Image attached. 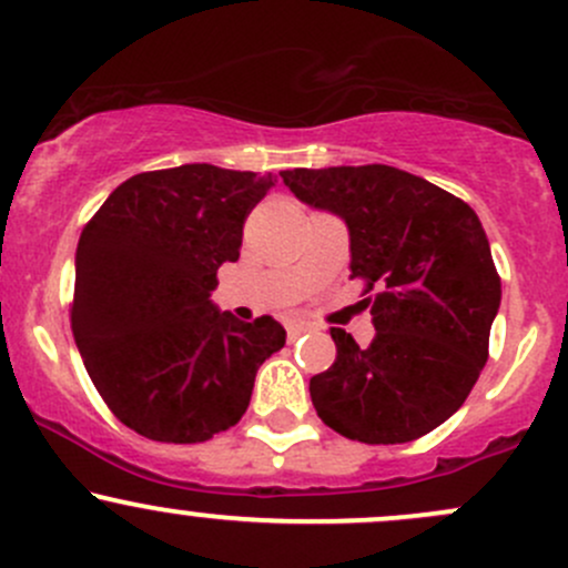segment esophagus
<instances>
[{"instance_id": "esophagus-1", "label": "esophagus", "mask_w": 568, "mask_h": 568, "mask_svg": "<svg viewBox=\"0 0 568 568\" xmlns=\"http://www.w3.org/2000/svg\"><path fill=\"white\" fill-rule=\"evenodd\" d=\"M308 331V325L306 322H301V320H292V322H286V335H290V341H295L297 335H303Z\"/></svg>"}]
</instances>
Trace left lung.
I'll return each instance as SVG.
<instances>
[{"label":"left lung","instance_id":"1","mask_svg":"<svg viewBox=\"0 0 568 568\" xmlns=\"http://www.w3.org/2000/svg\"><path fill=\"white\" fill-rule=\"evenodd\" d=\"M284 184L349 230L376 335L368 349L331 327L335 363L311 379L327 428L363 444H406L449 419L487 363L501 278L471 205L389 164L295 168Z\"/></svg>","mask_w":568,"mask_h":568}]
</instances>
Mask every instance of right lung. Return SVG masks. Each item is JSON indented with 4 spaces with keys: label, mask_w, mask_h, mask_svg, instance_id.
<instances>
[{
    "label": "right lung",
    "mask_w": 568,
    "mask_h": 568,
    "mask_svg": "<svg viewBox=\"0 0 568 568\" xmlns=\"http://www.w3.org/2000/svg\"><path fill=\"white\" fill-rule=\"evenodd\" d=\"M273 175L181 164L115 186L75 252L72 335L108 408L151 442L197 444L233 428L286 333L211 303L222 262Z\"/></svg>",
    "instance_id": "obj_1"
}]
</instances>
